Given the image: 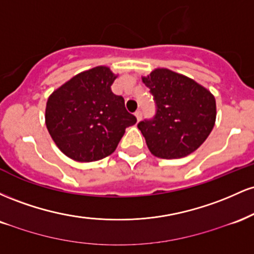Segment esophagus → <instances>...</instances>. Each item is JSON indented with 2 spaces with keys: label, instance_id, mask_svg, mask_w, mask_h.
Wrapping results in <instances>:
<instances>
[{
  "label": "esophagus",
  "instance_id": "esophagus-1",
  "mask_svg": "<svg viewBox=\"0 0 254 254\" xmlns=\"http://www.w3.org/2000/svg\"><path fill=\"white\" fill-rule=\"evenodd\" d=\"M135 116H136V118H137V121H141V119H142V111H136V112H135Z\"/></svg>",
  "mask_w": 254,
  "mask_h": 254
}]
</instances>
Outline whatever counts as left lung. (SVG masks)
<instances>
[{"mask_svg": "<svg viewBox=\"0 0 254 254\" xmlns=\"http://www.w3.org/2000/svg\"><path fill=\"white\" fill-rule=\"evenodd\" d=\"M142 81L156 105L154 118L137 124L154 156L180 159L198 149L216 121L214 95L192 78L159 68Z\"/></svg>", "mask_w": 254, "mask_h": 254, "instance_id": "8db88e82", "label": "left lung"}]
</instances>
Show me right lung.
<instances>
[{"label": "right lung", "mask_w": 254, "mask_h": 254, "mask_svg": "<svg viewBox=\"0 0 254 254\" xmlns=\"http://www.w3.org/2000/svg\"><path fill=\"white\" fill-rule=\"evenodd\" d=\"M117 75L107 66L82 71L49 97L45 123L63 154L78 162L111 155L125 129L137 122L124 99L111 90Z\"/></svg>", "instance_id": "add662e5"}]
</instances>
